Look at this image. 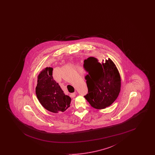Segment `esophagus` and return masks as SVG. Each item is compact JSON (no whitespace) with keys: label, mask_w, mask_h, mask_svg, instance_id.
<instances>
[{"label":"esophagus","mask_w":155,"mask_h":155,"mask_svg":"<svg viewBox=\"0 0 155 155\" xmlns=\"http://www.w3.org/2000/svg\"><path fill=\"white\" fill-rule=\"evenodd\" d=\"M70 96H71V97H74L75 96V93L74 92V93H72V94H71Z\"/></svg>","instance_id":"34e87169"}]
</instances>
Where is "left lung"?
<instances>
[{
    "instance_id": "8db88e82",
    "label": "left lung",
    "mask_w": 155,
    "mask_h": 155,
    "mask_svg": "<svg viewBox=\"0 0 155 155\" xmlns=\"http://www.w3.org/2000/svg\"><path fill=\"white\" fill-rule=\"evenodd\" d=\"M88 94L84 96L92 107L102 109L110 106L118 97L121 78L118 70L111 59L100 62L94 57L84 61Z\"/></svg>"
}]
</instances>
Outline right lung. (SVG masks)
Instances as JSON below:
<instances>
[{"label":"right lung","instance_id":"add662e5","mask_svg":"<svg viewBox=\"0 0 155 155\" xmlns=\"http://www.w3.org/2000/svg\"><path fill=\"white\" fill-rule=\"evenodd\" d=\"M52 72L53 68L46 67L39 74L35 89L37 98L49 111H64L70 107L71 98L64 94L59 84L53 80Z\"/></svg>","mask_w":155,"mask_h":155}]
</instances>
